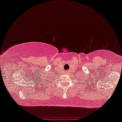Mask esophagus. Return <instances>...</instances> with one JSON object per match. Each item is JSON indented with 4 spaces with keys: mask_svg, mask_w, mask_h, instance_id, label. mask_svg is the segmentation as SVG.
Masks as SVG:
<instances>
[{
    "mask_svg": "<svg viewBox=\"0 0 122 122\" xmlns=\"http://www.w3.org/2000/svg\"><path fill=\"white\" fill-rule=\"evenodd\" d=\"M65 73L66 74V75H67V74L69 73V71H66L65 72Z\"/></svg>",
    "mask_w": 122,
    "mask_h": 122,
    "instance_id": "34e87169",
    "label": "esophagus"
}]
</instances>
